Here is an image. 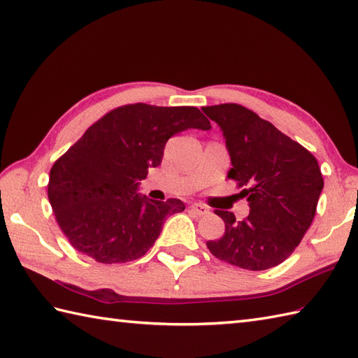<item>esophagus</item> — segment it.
Segmentation results:
<instances>
[{"mask_svg":"<svg viewBox=\"0 0 358 358\" xmlns=\"http://www.w3.org/2000/svg\"><path fill=\"white\" fill-rule=\"evenodd\" d=\"M191 210L194 212V214L199 215V217H203V215H208V214H209V209H208L206 206H204V204H199V203L192 204Z\"/></svg>","mask_w":358,"mask_h":358,"instance_id":"esophagus-1","label":"esophagus"}]
</instances>
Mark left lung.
<instances>
[{"label":"left lung","mask_w":358,"mask_h":358,"mask_svg":"<svg viewBox=\"0 0 358 358\" xmlns=\"http://www.w3.org/2000/svg\"><path fill=\"white\" fill-rule=\"evenodd\" d=\"M203 112L222 127L240 196L249 201V215L237 222L232 212L215 209L223 218L222 238L206 243L218 260L249 271L283 263L300 245L313 223L323 189L315 157L269 121L226 103Z\"/></svg>","instance_id":"8db88e82"}]
</instances>
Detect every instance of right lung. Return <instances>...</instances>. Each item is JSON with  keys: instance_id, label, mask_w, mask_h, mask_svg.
Returning a JSON list of instances; mask_svg holds the SVG:
<instances>
[{"instance_id": "obj_1", "label": "right lung", "mask_w": 358, "mask_h": 358, "mask_svg": "<svg viewBox=\"0 0 358 358\" xmlns=\"http://www.w3.org/2000/svg\"><path fill=\"white\" fill-rule=\"evenodd\" d=\"M210 129L192 106L126 104L106 113L53 163L48 196L71 245L98 263H126L154 246L167 215L185 210L178 199L136 194L157 167L172 135Z\"/></svg>"}]
</instances>
